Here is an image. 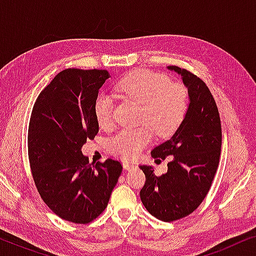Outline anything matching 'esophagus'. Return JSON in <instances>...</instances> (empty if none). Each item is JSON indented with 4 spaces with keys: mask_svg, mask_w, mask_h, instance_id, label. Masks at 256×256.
I'll list each match as a JSON object with an SVG mask.
<instances>
[{
    "mask_svg": "<svg viewBox=\"0 0 256 256\" xmlns=\"http://www.w3.org/2000/svg\"><path fill=\"white\" fill-rule=\"evenodd\" d=\"M138 168V164L132 163V162H124V169L127 170V171H130V170H134Z\"/></svg>",
    "mask_w": 256,
    "mask_h": 256,
    "instance_id": "34e87169",
    "label": "esophagus"
}]
</instances>
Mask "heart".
I'll return each instance as SVG.
<instances>
[{"label":"heart","instance_id":"b5f03b06","mask_svg":"<svg viewBox=\"0 0 256 256\" xmlns=\"http://www.w3.org/2000/svg\"><path fill=\"white\" fill-rule=\"evenodd\" d=\"M116 90L134 102L141 104L138 122L143 126L127 128L110 140L113 155L134 160L152 138V129L158 136L172 135L184 121L188 108V90L180 84H172L160 73L138 70L128 73L116 84ZM94 114L100 128L114 124V100L101 93L94 101Z\"/></svg>","mask_w":256,"mask_h":256}]
</instances>
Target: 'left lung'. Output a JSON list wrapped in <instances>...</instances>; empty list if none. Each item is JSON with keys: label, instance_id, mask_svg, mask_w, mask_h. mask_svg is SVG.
Masks as SVG:
<instances>
[{"label": "left lung", "instance_id": "obj_1", "mask_svg": "<svg viewBox=\"0 0 256 256\" xmlns=\"http://www.w3.org/2000/svg\"><path fill=\"white\" fill-rule=\"evenodd\" d=\"M168 70L182 76L190 102L180 128L152 152L154 158L170 156L166 172L156 176L152 166H140L146 174L140 197L150 214L174 222L194 212L211 188L222 150V124L206 84L178 66Z\"/></svg>", "mask_w": 256, "mask_h": 256}]
</instances>
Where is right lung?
<instances>
[{
	"label": "right lung",
	"instance_id": "add662e5",
	"mask_svg": "<svg viewBox=\"0 0 256 256\" xmlns=\"http://www.w3.org/2000/svg\"><path fill=\"white\" fill-rule=\"evenodd\" d=\"M106 70L68 68L42 90L31 113L28 152L42 199L62 219L88 224L107 208L122 172L118 160L90 163L82 152L99 132L94 101Z\"/></svg>",
	"mask_w": 256,
	"mask_h": 256
}]
</instances>
